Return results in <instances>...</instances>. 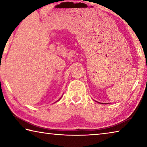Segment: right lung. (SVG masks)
I'll list each match as a JSON object with an SVG mask.
<instances>
[{"mask_svg": "<svg viewBox=\"0 0 147 147\" xmlns=\"http://www.w3.org/2000/svg\"><path fill=\"white\" fill-rule=\"evenodd\" d=\"M60 98H59V99H60Z\"/></svg>", "mask_w": 147, "mask_h": 147, "instance_id": "1", "label": "right lung"}]
</instances>
